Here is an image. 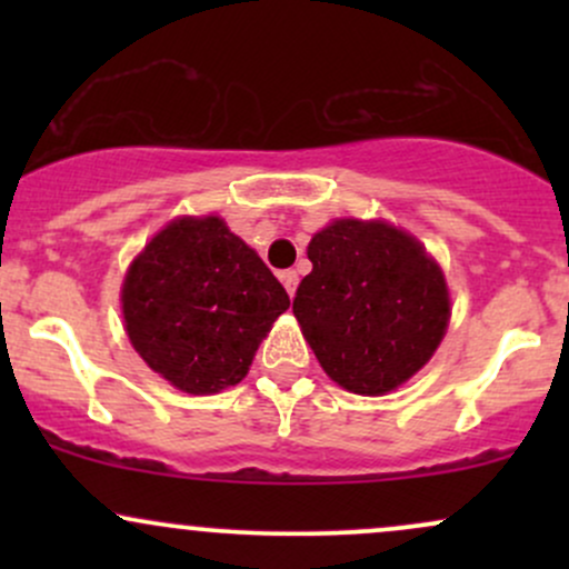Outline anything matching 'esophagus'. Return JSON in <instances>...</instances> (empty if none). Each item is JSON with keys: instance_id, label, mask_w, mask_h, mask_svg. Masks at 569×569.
Masks as SVG:
<instances>
[{"instance_id": "1", "label": "esophagus", "mask_w": 569, "mask_h": 569, "mask_svg": "<svg viewBox=\"0 0 569 569\" xmlns=\"http://www.w3.org/2000/svg\"><path fill=\"white\" fill-rule=\"evenodd\" d=\"M280 283L286 286V291H289V297H293V291H297V283H299L297 270H283V272H280Z\"/></svg>"}]
</instances>
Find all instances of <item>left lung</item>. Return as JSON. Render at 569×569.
Returning a JSON list of instances; mask_svg holds the SVG:
<instances>
[{
    "label": "left lung",
    "mask_w": 569,
    "mask_h": 569,
    "mask_svg": "<svg viewBox=\"0 0 569 569\" xmlns=\"http://www.w3.org/2000/svg\"><path fill=\"white\" fill-rule=\"evenodd\" d=\"M307 259L293 316L331 380L382 396L426 367L447 335L449 291L420 240L385 221L337 219L312 234Z\"/></svg>",
    "instance_id": "8db88e82"
}]
</instances>
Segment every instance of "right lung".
Listing matches in <instances>:
<instances>
[{
  "mask_svg": "<svg viewBox=\"0 0 569 569\" xmlns=\"http://www.w3.org/2000/svg\"><path fill=\"white\" fill-rule=\"evenodd\" d=\"M289 293L219 217H181L128 267L122 318L136 352L162 380L211 396L248 375Z\"/></svg>",
  "mask_w": 569,
  "mask_h": 569,
  "instance_id": "obj_1",
  "label": "right lung"
}]
</instances>
